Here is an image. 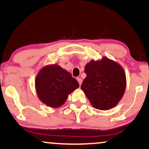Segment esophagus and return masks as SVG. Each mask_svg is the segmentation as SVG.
<instances>
[{"label":"esophagus","instance_id":"34e87169","mask_svg":"<svg viewBox=\"0 0 149 149\" xmlns=\"http://www.w3.org/2000/svg\"><path fill=\"white\" fill-rule=\"evenodd\" d=\"M77 80H78V83H79V85H80L82 84V79L81 78H77Z\"/></svg>","mask_w":149,"mask_h":149}]
</instances>
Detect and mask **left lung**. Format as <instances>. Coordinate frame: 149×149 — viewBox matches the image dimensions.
Listing matches in <instances>:
<instances>
[{
    "label": "left lung",
    "instance_id": "obj_1",
    "mask_svg": "<svg viewBox=\"0 0 149 149\" xmlns=\"http://www.w3.org/2000/svg\"><path fill=\"white\" fill-rule=\"evenodd\" d=\"M86 77L81 88L89 102L99 110H108L118 104L126 87V77L118 63L104 58L91 61L85 66Z\"/></svg>",
    "mask_w": 149,
    "mask_h": 149
}]
</instances>
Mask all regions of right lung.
<instances>
[{
	"label": "right lung",
	"mask_w": 149,
	"mask_h": 149,
	"mask_svg": "<svg viewBox=\"0 0 149 149\" xmlns=\"http://www.w3.org/2000/svg\"><path fill=\"white\" fill-rule=\"evenodd\" d=\"M79 86L71 73L57 65L43 67L37 74L35 88L41 102L58 108L66 102L68 95Z\"/></svg>",
	"instance_id": "right-lung-1"
}]
</instances>
